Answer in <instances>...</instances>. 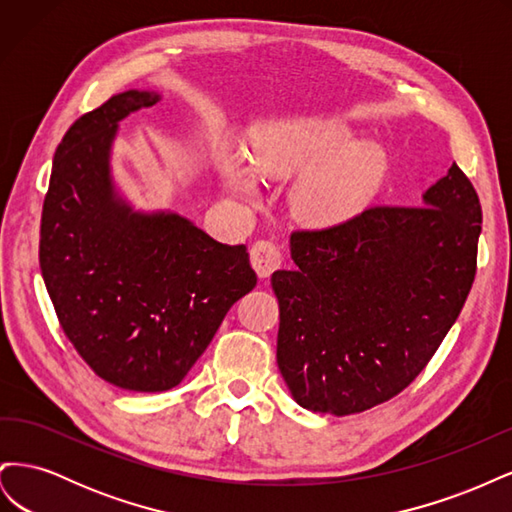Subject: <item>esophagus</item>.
I'll return each mask as SVG.
<instances>
[{
	"mask_svg": "<svg viewBox=\"0 0 512 512\" xmlns=\"http://www.w3.org/2000/svg\"><path fill=\"white\" fill-rule=\"evenodd\" d=\"M250 258H252V267L256 269L260 280H267V277L280 267L282 262V256H280V250H277L275 243L271 241H258L252 245V252H250Z\"/></svg>",
	"mask_w": 512,
	"mask_h": 512,
	"instance_id": "1",
	"label": "esophagus"
}]
</instances>
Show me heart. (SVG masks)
I'll return each instance as SVG.
<instances>
[{
	"mask_svg": "<svg viewBox=\"0 0 512 512\" xmlns=\"http://www.w3.org/2000/svg\"><path fill=\"white\" fill-rule=\"evenodd\" d=\"M218 170L226 188L245 200L258 198V175H303L290 194L292 211L309 226L329 228L352 220L378 194L386 156L376 145H361L337 121L286 119L254 132L250 162L230 147L222 149Z\"/></svg>",
	"mask_w": 512,
	"mask_h": 512,
	"instance_id": "1",
	"label": "heart"
}]
</instances>
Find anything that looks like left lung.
<instances>
[{
    "label": "left lung",
    "mask_w": 512,
    "mask_h": 512,
    "mask_svg": "<svg viewBox=\"0 0 512 512\" xmlns=\"http://www.w3.org/2000/svg\"><path fill=\"white\" fill-rule=\"evenodd\" d=\"M483 211L453 164L423 207H371L292 232L275 271L277 367L301 408L346 416L395 397L455 324L474 273Z\"/></svg>",
    "instance_id": "1"
}]
</instances>
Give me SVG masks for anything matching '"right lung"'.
Here are the masks:
<instances>
[{"instance_id": "obj_1", "label": "right lung", "mask_w": 512, "mask_h": 512, "mask_svg": "<svg viewBox=\"0 0 512 512\" xmlns=\"http://www.w3.org/2000/svg\"><path fill=\"white\" fill-rule=\"evenodd\" d=\"M160 100L130 89L72 123L40 224V269L61 329L102 380L136 393L177 386L256 286L245 245L215 241L175 211H138L115 185L119 121Z\"/></svg>"}]
</instances>
